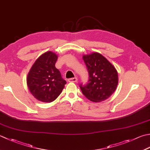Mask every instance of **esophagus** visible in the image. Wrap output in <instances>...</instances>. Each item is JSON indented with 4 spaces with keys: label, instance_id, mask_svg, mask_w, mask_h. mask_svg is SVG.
<instances>
[{
    "label": "esophagus",
    "instance_id": "1",
    "mask_svg": "<svg viewBox=\"0 0 150 150\" xmlns=\"http://www.w3.org/2000/svg\"><path fill=\"white\" fill-rule=\"evenodd\" d=\"M78 81V79L77 77L71 78L68 79V82H71V83H76Z\"/></svg>",
    "mask_w": 150,
    "mask_h": 150
}]
</instances>
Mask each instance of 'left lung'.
I'll use <instances>...</instances> for the list:
<instances>
[{
	"mask_svg": "<svg viewBox=\"0 0 150 150\" xmlns=\"http://www.w3.org/2000/svg\"><path fill=\"white\" fill-rule=\"evenodd\" d=\"M89 73L85 86L80 85L84 96L92 102L105 101L115 92L118 84L117 70L106 58L99 52L83 56Z\"/></svg>",
	"mask_w": 150,
	"mask_h": 150,
	"instance_id": "left-lung-1",
	"label": "left lung"
}]
</instances>
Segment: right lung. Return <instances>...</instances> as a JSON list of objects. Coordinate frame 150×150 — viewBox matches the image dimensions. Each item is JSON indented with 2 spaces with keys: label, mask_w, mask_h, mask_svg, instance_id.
Listing matches in <instances>:
<instances>
[{
  "label": "right lung",
  "mask_w": 150,
  "mask_h": 150,
  "mask_svg": "<svg viewBox=\"0 0 150 150\" xmlns=\"http://www.w3.org/2000/svg\"><path fill=\"white\" fill-rule=\"evenodd\" d=\"M57 59L54 52H46L35 61L28 73L26 83L29 91L38 101H54L65 86L66 81L55 67Z\"/></svg>",
  "instance_id": "obj_1"
}]
</instances>
